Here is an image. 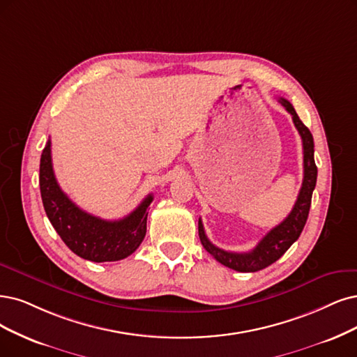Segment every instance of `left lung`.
<instances>
[{
    "mask_svg": "<svg viewBox=\"0 0 357 357\" xmlns=\"http://www.w3.org/2000/svg\"><path fill=\"white\" fill-rule=\"evenodd\" d=\"M285 110L293 116V122L298 130V134L303 141V183L297 197V202L289 215L271 229L260 243L248 253H232L225 252L208 241L204 232L202 219H199V235L203 247L212 255L223 266L231 268L236 272H257L268 268L273 261L278 260L287 250L293 245L294 241L298 240V236L306 225L309 216L312 194L316 185V178H318V167L314 165V144L313 137L307 126H305L297 116L293 104L285 98L278 100Z\"/></svg>",
    "mask_w": 357,
    "mask_h": 357,
    "instance_id": "obj_1",
    "label": "left lung"
}]
</instances>
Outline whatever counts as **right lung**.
<instances>
[{
  "label": "right lung",
  "instance_id": "obj_1",
  "mask_svg": "<svg viewBox=\"0 0 357 357\" xmlns=\"http://www.w3.org/2000/svg\"><path fill=\"white\" fill-rule=\"evenodd\" d=\"M45 213L60 238L75 255L91 261H116L130 256L142 243L147 232L149 206L153 195H147L134 212L119 220H104L79 208L57 183L51 160V139L47 141L39 165Z\"/></svg>",
  "mask_w": 357,
  "mask_h": 357
}]
</instances>
